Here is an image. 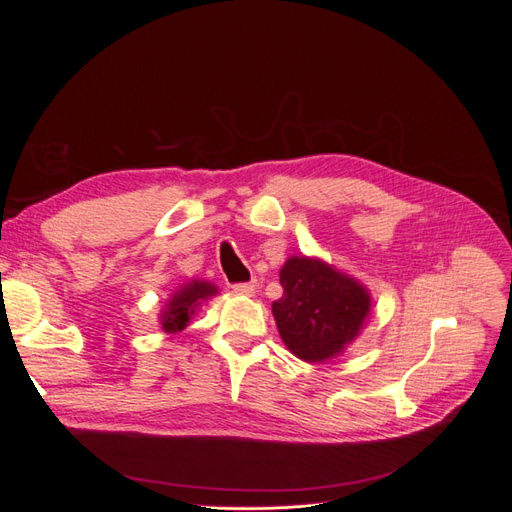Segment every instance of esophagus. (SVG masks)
<instances>
[{"label": "esophagus", "mask_w": 512, "mask_h": 512, "mask_svg": "<svg viewBox=\"0 0 512 512\" xmlns=\"http://www.w3.org/2000/svg\"><path fill=\"white\" fill-rule=\"evenodd\" d=\"M232 290H235L237 294H245V297H252V294L256 292V282H250V284H235V286H232Z\"/></svg>", "instance_id": "esophagus-1"}]
</instances>
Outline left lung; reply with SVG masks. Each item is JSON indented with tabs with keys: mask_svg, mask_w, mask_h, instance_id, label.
Segmentation results:
<instances>
[{
	"mask_svg": "<svg viewBox=\"0 0 512 512\" xmlns=\"http://www.w3.org/2000/svg\"><path fill=\"white\" fill-rule=\"evenodd\" d=\"M280 284L284 294L273 301V318L282 342L301 361L339 356L369 318V290L324 260L290 256Z\"/></svg>",
	"mask_w": 512,
	"mask_h": 512,
	"instance_id": "obj_1",
	"label": "left lung"
}]
</instances>
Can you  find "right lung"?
<instances>
[{
	"mask_svg": "<svg viewBox=\"0 0 512 512\" xmlns=\"http://www.w3.org/2000/svg\"><path fill=\"white\" fill-rule=\"evenodd\" d=\"M215 294H218V286L203 280H192L188 284L179 286L173 294H170V299L160 314V324L164 333L183 331L190 324L200 303L215 297Z\"/></svg>",
	"mask_w": 512,
	"mask_h": 512,
	"instance_id": "obj_1",
	"label": "right lung"
}]
</instances>
